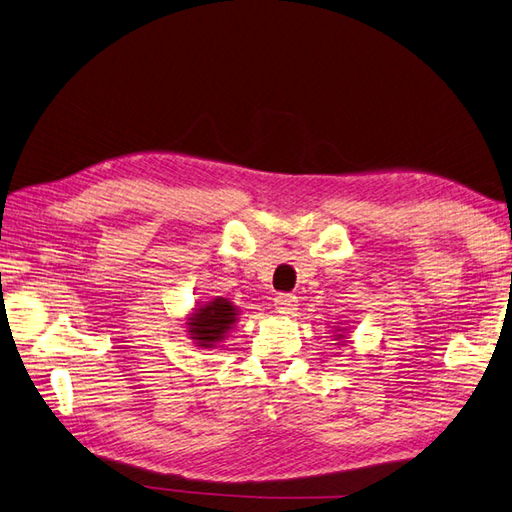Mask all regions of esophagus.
I'll list each match as a JSON object with an SVG mask.
<instances>
[{
	"instance_id": "1",
	"label": "esophagus",
	"mask_w": 512,
	"mask_h": 512,
	"mask_svg": "<svg viewBox=\"0 0 512 512\" xmlns=\"http://www.w3.org/2000/svg\"><path fill=\"white\" fill-rule=\"evenodd\" d=\"M276 310L282 315H293L297 310V297H293L289 293H280L276 297Z\"/></svg>"
}]
</instances>
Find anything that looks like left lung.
Returning a JSON list of instances; mask_svg holds the SVG:
<instances>
[{
	"instance_id": "left-lung-1",
	"label": "left lung",
	"mask_w": 512,
	"mask_h": 512,
	"mask_svg": "<svg viewBox=\"0 0 512 512\" xmlns=\"http://www.w3.org/2000/svg\"><path fill=\"white\" fill-rule=\"evenodd\" d=\"M334 336H336V341H341V339H343V336H345V334H334Z\"/></svg>"
}]
</instances>
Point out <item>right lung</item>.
Listing matches in <instances>:
<instances>
[{"instance_id":"obj_1","label":"right lung","mask_w":512,"mask_h":512,"mask_svg":"<svg viewBox=\"0 0 512 512\" xmlns=\"http://www.w3.org/2000/svg\"><path fill=\"white\" fill-rule=\"evenodd\" d=\"M239 317L236 308L226 297H213L210 302L199 304L193 313L186 317V332L197 347H215L226 339L228 332Z\"/></svg>"}]
</instances>
